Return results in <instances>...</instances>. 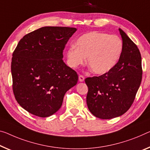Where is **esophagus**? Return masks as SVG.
Instances as JSON below:
<instances>
[{
  "label": "esophagus",
  "instance_id": "1",
  "mask_svg": "<svg viewBox=\"0 0 150 150\" xmlns=\"http://www.w3.org/2000/svg\"><path fill=\"white\" fill-rule=\"evenodd\" d=\"M78 79H79L80 82H84V77L82 75L79 76V77H78Z\"/></svg>",
  "mask_w": 150,
  "mask_h": 150
}]
</instances>
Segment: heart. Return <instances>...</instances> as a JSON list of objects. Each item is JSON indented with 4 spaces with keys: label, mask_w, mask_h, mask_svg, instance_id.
I'll return each mask as SVG.
<instances>
[{
    "label": "heart",
    "mask_w": 150,
    "mask_h": 150,
    "mask_svg": "<svg viewBox=\"0 0 150 150\" xmlns=\"http://www.w3.org/2000/svg\"><path fill=\"white\" fill-rule=\"evenodd\" d=\"M123 50V41L118 36L98 31L83 34L74 46L66 52L68 65L76 68L86 61L93 72L105 74L113 69L120 59Z\"/></svg>",
    "instance_id": "obj_1"
}]
</instances>
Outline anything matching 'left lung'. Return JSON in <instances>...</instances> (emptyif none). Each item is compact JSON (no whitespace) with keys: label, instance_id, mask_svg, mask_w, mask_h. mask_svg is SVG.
Segmentation results:
<instances>
[{"label":"left lung","instance_id":"left-lung-1","mask_svg":"<svg viewBox=\"0 0 150 150\" xmlns=\"http://www.w3.org/2000/svg\"><path fill=\"white\" fill-rule=\"evenodd\" d=\"M123 50L117 66L105 74L87 78L86 103L90 112L102 119L119 117L134 100L142 79V57L137 45L119 28Z\"/></svg>","mask_w":150,"mask_h":150}]
</instances>
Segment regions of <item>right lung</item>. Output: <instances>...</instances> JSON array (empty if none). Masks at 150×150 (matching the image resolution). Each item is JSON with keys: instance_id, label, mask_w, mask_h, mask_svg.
<instances>
[{"instance_id": "add662e5", "label": "right lung", "mask_w": 150, "mask_h": 150, "mask_svg": "<svg viewBox=\"0 0 150 150\" xmlns=\"http://www.w3.org/2000/svg\"><path fill=\"white\" fill-rule=\"evenodd\" d=\"M76 29L43 27L25 35L13 54L15 97L31 114L56 113L66 92L77 84V73L63 61V50Z\"/></svg>"}]
</instances>
